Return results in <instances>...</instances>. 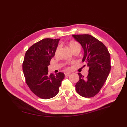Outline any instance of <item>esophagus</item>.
Instances as JSON below:
<instances>
[{
    "instance_id": "esophagus-1",
    "label": "esophagus",
    "mask_w": 127,
    "mask_h": 127,
    "mask_svg": "<svg viewBox=\"0 0 127 127\" xmlns=\"http://www.w3.org/2000/svg\"><path fill=\"white\" fill-rule=\"evenodd\" d=\"M70 73H69V72H65L64 73V75L65 76H69L70 75Z\"/></svg>"
}]
</instances>
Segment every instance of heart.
Masks as SVG:
<instances>
[{"instance_id":"heart-1","label":"heart","mask_w":127,"mask_h":127,"mask_svg":"<svg viewBox=\"0 0 127 127\" xmlns=\"http://www.w3.org/2000/svg\"><path fill=\"white\" fill-rule=\"evenodd\" d=\"M69 47L70 49L72 51L75 50H79V51H80V49H81V45L77 42L76 41H71L70 42L69 44ZM60 49H61V46L59 45L56 48V50L55 51V55L56 57H58L59 55V52L60 51ZM66 69L67 70H69L70 69V67H67Z\"/></svg>"}]
</instances>
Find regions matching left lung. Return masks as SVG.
I'll return each mask as SVG.
<instances>
[{
  "instance_id": "8db88e82",
  "label": "left lung",
  "mask_w": 127,
  "mask_h": 127,
  "mask_svg": "<svg viewBox=\"0 0 127 127\" xmlns=\"http://www.w3.org/2000/svg\"><path fill=\"white\" fill-rule=\"evenodd\" d=\"M81 44L84 51L83 62L89 67L86 78L80 73L76 91L84 97H92L96 95L104 84L111 70L110 53L102 42L89 34L72 35Z\"/></svg>"
}]
</instances>
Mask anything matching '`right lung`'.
Here are the masks:
<instances>
[{
  "label": "right lung",
  "mask_w": 127,
  "mask_h": 127,
  "mask_svg": "<svg viewBox=\"0 0 127 127\" xmlns=\"http://www.w3.org/2000/svg\"><path fill=\"white\" fill-rule=\"evenodd\" d=\"M59 39H44L26 51L23 71L27 85L37 96L43 99L52 98L58 93L64 74L59 72L49 74L48 66L54 57Z\"/></svg>",
  "instance_id": "add662e5"
}]
</instances>
